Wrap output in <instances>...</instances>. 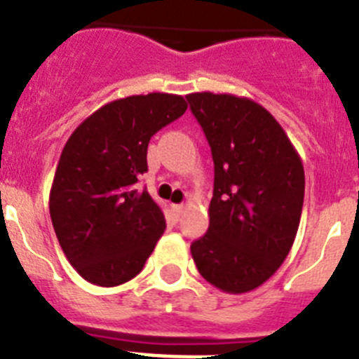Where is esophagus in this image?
Listing matches in <instances>:
<instances>
[{"mask_svg": "<svg viewBox=\"0 0 359 359\" xmlns=\"http://www.w3.org/2000/svg\"><path fill=\"white\" fill-rule=\"evenodd\" d=\"M174 210H176L177 214H182V212L185 210V205H176V207H174Z\"/></svg>", "mask_w": 359, "mask_h": 359, "instance_id": "esophagus-1", "label": "esophagus"}]
</instances>
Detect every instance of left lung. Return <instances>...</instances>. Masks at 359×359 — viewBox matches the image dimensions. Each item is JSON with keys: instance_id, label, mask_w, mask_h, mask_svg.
<instances>
[{"instance_id": "left-lung-1", "label": "left lung", "mask_w": 359, "mask_h": 359, "mask_svg": "<svg viewBox=\"0 0 359 359\" xmlns=\"http://www.w3.org/2000/svg\"><path fill=\"white\" fill-rule=\"evenodd\" d=\"M214 160L207 233L192 243L198 271L226 293H246L280 268L304 205L302 160L280 123L250 98L187 95Z\"/></svg>"}]
</instances>
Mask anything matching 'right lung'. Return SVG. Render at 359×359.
<instances>
[{
  "mask_svg": "<svg viewBox=\"0 0 359 359\" xmlns=\"http://www.w3.org/2000/svg\"><path fill=\"white\" fill-rule=\"evenodd\" d=\"M185 111L180 95H133L95 111L66 142L50 217L66 259L91 284L131 280L163 233V212L136 183L147 172L151 136Z\"/></svg>",
  "mask_w": 359,
  "mask_h": 359,
  "instance_id": "obj_1",
  "label": "right lung"
}]
</instances>
